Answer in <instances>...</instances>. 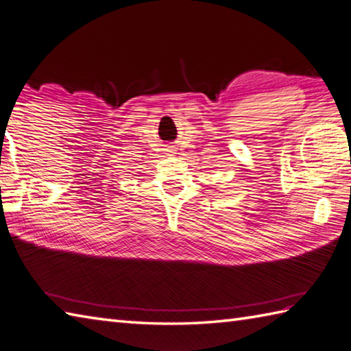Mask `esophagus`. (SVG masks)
I'll return each mask as SVG.
<instances>
[{
    "instance_id": "34e87169",
    "label": "esophagus",
    "mask_w": 351,
    "mask_h": 351,
    "mask_svg": "<svg viewBox=\"0 0 351 351\" xmlns=\"http://www.w3.org/2000/svg\"><path fill=\"white\" fill-rule=\"evenodd\" d=\"M169 152H171V151H169Z\"/></svg>"
}]
</instances>
